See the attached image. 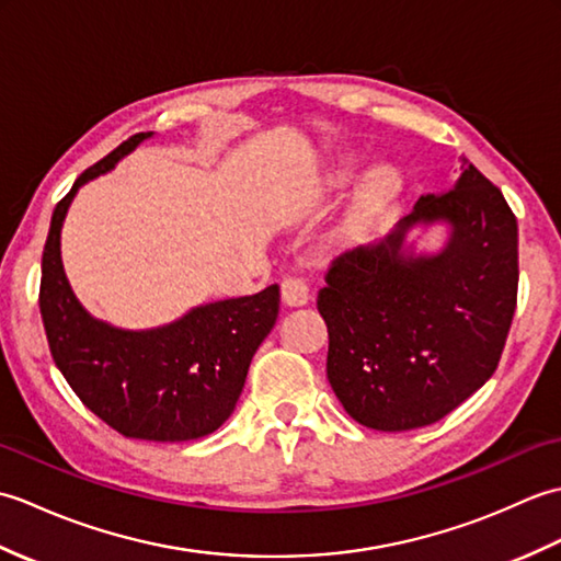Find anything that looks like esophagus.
<instances>
[{
  "instance_id": "obj_1",
  "label": "esophagus",
  "mask_w": 561,
  "mask_h": 561,
  "mask_svg": "<svg viewBox=\"0 0 561 561\" xmlns=\"http://www.w3.org/2000/svg\"><path fill=\"white\" fill-rule=\"evenodd\" d=\"M311 299V291H308V284L299 274H287L282 279V301L287 306H304Z\"/></svg>"
}]
</instances>
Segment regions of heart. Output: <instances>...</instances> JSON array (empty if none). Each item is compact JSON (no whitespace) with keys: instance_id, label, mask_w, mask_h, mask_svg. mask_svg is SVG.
I'll return each instance as SVG.
<instances>
[{"instance_id":"1","label":"heart","mask_w":561,"mask_h":561,"mask_svg":"<svg viewBox=\"0 0 561 561\" xmlns=\"http://www.w3.org/2000/svg\"><path fill=\"white\" fill-rule=\"evenodd\" d=\"M350 178V169H340L337 171V181H347ZM392 187H396V175H392L390 171L380 169L376 173H371V178H368L366 185L362 187L359 197H356V205H354V221H366L368 217H374V214L378 211V207L383 205V202L388 199V195L392 193Z\"/></svg>"}]
</instances>
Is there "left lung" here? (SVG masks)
I'll return each instance as SVG.
<instances>
[{
	"label": "left lung",
	"mask_w": 561,
	"mask_h": 561,
	"mask_svg": "<svg viewBox=\"0 0 561 561\" xmlns=\"http://www.w3.org/2000/svg\"><path fill=\"white\" fill-rule=\"evenodd\" d=\"M444 218L438 256L401 253L410 225ZM518 301V224L502 190L470 163L456 187L416 199L376 245L330 262L318 311L328 380L354 422L410 432L444 420L496 371Z\"/></svg>",
	"instance_id": "left-lung-1"
}]
</instances>
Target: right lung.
Segmentation results:
<instances>
[{
	"instance_id": "right-lung-1",
	"label": "right lung",
	"mask_w": 561,
	"mask_h": 561,
	"mask_svg": "<svg viewBox=\"0 0 561 561\" xmlns=\"http://www.w3.org/2000/svg\"><path fill=\"white\" fill-rule=\"evenodd\" d=\"M151 133L133 135L89 165L57 202L43 250L41 316L59 371L77 398L115 428L141 440L202 438L229 420L253 354L279 313V287L199 306L159 330L127 332L93 320L69 289L59 229L77 190L121 161Z\"/></svg>"
}]
</instances>
